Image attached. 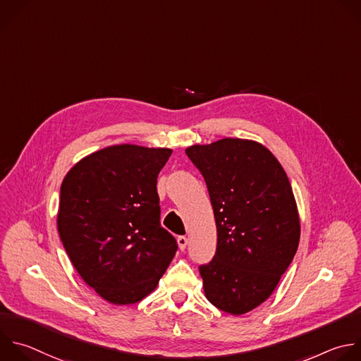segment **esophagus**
<instances>
[{
    "label": "esophagus",
    "mask_w": 361,
    "mask_h": 361,
    "mask_svg": "<svg viewBox=\"0 0 361 361\" xmlns=\"http://www.w3.org/2000/svg\"><path fill=\"white\" fill-rule=\"evenodd\" d=\"M177 243H178V248L181 251H184L187 248V244H188V239L185 236H178L177 238Z\"/></svg>",
    "instance_id": "obj_1"
}]
</instances>
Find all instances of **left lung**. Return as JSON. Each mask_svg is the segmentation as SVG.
Listing matches in <instances>:
<instances>
[{
  "instance_id": "1",
  "label": "left lung",
  "mask_w": 361,
  "mask_h": 361,
  "mask_svg": "<svg viewBox=\"0 0 361 361\" xmlns=\"http://www.w3.org/2000/svg\"><path fill=\"white\" fill-rule=\"evenodd\" d=\"M185 154L202 174L216 224L214 258L200 265L207 299L244 314L264 303L290 265L300 222L289 178L262 145L222 139Z\"/></svg>"
}]
</instances>
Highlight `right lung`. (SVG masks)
Instances as JSON below:
<instances>
[{
    "instance_id": "right-lung-1",
    "label": "right lung",
    "mask_w": 361,
    "mask_h": 361,
    "mask_svg": "<svg viewBox=\"0 0 361 361\" xmlns=\"http://www.w3.org/2000/svg\"><path fill=\"white\" fill-rule=\"evenodd\" d=\"M171 152L110 146L82 159L62 181L63 248L82 279L113 305L146 298L177 252L160 224L156 187Z\"/></svg>"
}]
</instances>
